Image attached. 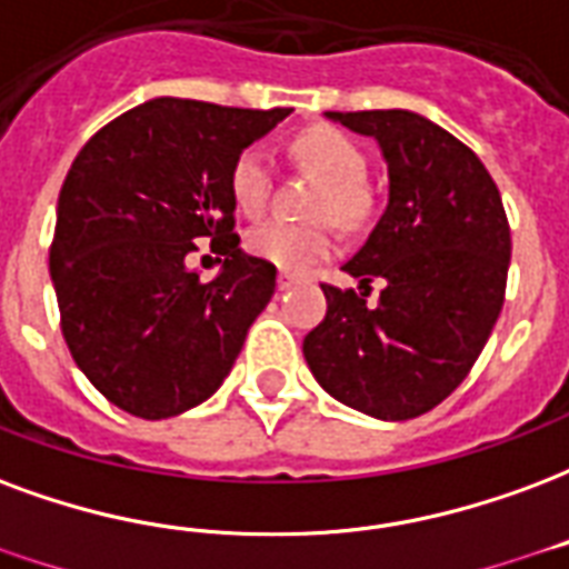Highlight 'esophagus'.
Listing matches in <instances>:
<instances>
[{"instance_id":"34e87169","label":"esophagus","mask_w":569,"mask_h":569,"mask_svg":"<svg viewBox=\"0 0 569 569\" xmlns=\"http://www.w3.org/2000/svg\"><path fill=\"white\" fill-rule=\"evenodd\" d=\"M292 286H298V277L296 273H280V277H277V289H280V292H286V289H292Z\"/></svg>"}]
</instances>
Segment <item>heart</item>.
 <instances>
[{
  "label": "heart",
  "instance_id": "b5f03b06",
  "mask_svg": "<svg viewBox=\"0 0 569 569\" xmlns=\"http://www.w3.org/2000/svg\"><path fill=\"white\" fill-rule=\"evenodd\" d=\"M292 153L322 174V189L313 199V213L331 217L340 226H356L368 213V192H365V171L368 159L361 147L340 129L331 126H317L307 129L292 141ZM273 168L271 159L259 147L243 150L229 174V189L234 204L243 213H262L268 199H271ZM247 247L252 256L264 262L277 264L280 271H307L310 264L322 262L335 250V231L326 220L289 222L268 220L247 234Z\"/></svg>",
  "mask_w": 569,
  "mask_h": 569
}]
</instances>
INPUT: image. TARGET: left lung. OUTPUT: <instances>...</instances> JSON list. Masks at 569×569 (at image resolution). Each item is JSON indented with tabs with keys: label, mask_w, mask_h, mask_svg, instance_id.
I'll return each instance as SVG.
<instances>
[{
	"label": "left lung",
	"mask_w": 569,
	"mask_h": 569,
	"mask_svg": "<svg viewBox=\"0 0 569 569\" xmlns=\"http://www.w3.org/2000/svg\"><path fill=\"white\" fill-rule=\"evenodd\" d=\"M368 134L389 168V204L343 271L322 286L326 319L305 338L310 373L335 401L382 422L428 413L473 368L503 307L509 226L479 156L413 111H326ZM370 279L387 283L377 308Z\"/></svg>",
	"instance_id": "left-lung-1"
}]
</instances>
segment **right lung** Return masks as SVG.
I'll list each match as a JSON object with an SVG mask.
<instances>
[{
  "label": "right lung",
  "instance_id": "right-lung-1",
  "mask_svg": "<svg viewBox=\"0 0 569 569\" xmlns=\"http://www.w3.org/2000/svg\"><path fill=\"white\" fill-rule=\"evenodd\" d=\"M289 113L159 96L71 162L50 247L62 338L126 413L168 419L208 401L271 301L277 268L231 234L229 174ZM201 240L227 256L213 281L186 264Z\"/></svg>",
  "mask_w": 569,
  "mask_h": 569
}]
</instances>
